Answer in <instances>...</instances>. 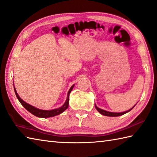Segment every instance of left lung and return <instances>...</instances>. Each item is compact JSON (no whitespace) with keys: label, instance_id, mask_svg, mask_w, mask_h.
<instances>
[{"label":"left lung","instance_id":"1","mask_svg":"<svg viewBox=\"0 0 157 157\" xmlns=\"http://www.w3.org/2000/svg\"><path fill=\"white\" fill-rule=\"evenodd\" d=\"M136 105H135L134 106H133L132 108H131L130 109L128 110V111H124V112H121V113H113V112H109V111H105V110H103V109H102L98 108V106L96 105V104H95V108H96V109L97 110V111H98L100 113H101V114H102V115L108 116V117H118V116H121V115H124V114H125V113L129 112L134 107V106H136Z\"/></svg>","mask_w":157,"mask_h":157}]
</instances>
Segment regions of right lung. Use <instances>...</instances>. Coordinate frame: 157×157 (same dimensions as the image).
Returning a JSON list of instances; mask_svg holds the SVG:
<instances>
[{
    "mask_svg": "<svg viewBox=\"0 0 157 157\" xmlns=\"http://www.w3.org/2000/svg\"><path fill=\"white\" fill-rule=\"evenodd\" d=\"M13 86H14V83H13ZM74 84H73L71 88H70L68 92V94H67V97L66 101L64 103V105L63 106H61V107L57 108V109H52V110H42V109H39L38 108L35 107V106H32L31 105L28 104V103L25 102V101H23V100L19 97V96L18 95L17 92L16 91V89L15 88V86H13L14 87V90H15V95L17 96V98L19 100V101L21 103V105L24 107L26 110H28V111L31 113L32 115H34L36 117H41V118H48V117H55L56 115H60L61 113L64 112L65 110L68 108L69 106V94L71 93V92L72 91V90L74 87Z\"/></svg>",
    "mask_w": 157,
    "mask_h": 157,
    "instance_id": "1",
    "label": "right lung"
}]
</instances>
